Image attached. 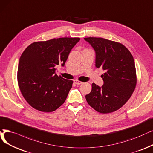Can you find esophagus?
I'll return each mask as SVG.
<instances>
[{
    "label": "esophagus",
    "instance_id": "1",
    "mask_svg": "<svg viewBox=\"0 0 153 153\" xmlns=\"http://www.w3.org/2000/svg\"><path fill=\"white\" fill-rule=\"evenodd\" d=\"M74 83H76V85H80V84L83 83V82H80V81H79V80H74Z\"/></svg>",
    "mask_w": 153,
    "mask_h": 153
}]
</instances>
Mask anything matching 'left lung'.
Here are the masks:
<instances>
[{"mask_svg": "<svg viewBox=\"0 0 153 153\" xmlns=\"http://www.w3.org/2000/svg\"><path fill=\"white\" fill-rule=\"evenodd\" d=\"M84 39L95 51V66L105 71L101 87L91 84L85 98L88 104L102 114L113 112L123 107L135 90L137 77L133 56L123 44L102 38Z\"/></svg>", "mask_w": 153, "mask_h": 153, "instance_id": "left-lung-1", "label": "left lung"}]
</instances>
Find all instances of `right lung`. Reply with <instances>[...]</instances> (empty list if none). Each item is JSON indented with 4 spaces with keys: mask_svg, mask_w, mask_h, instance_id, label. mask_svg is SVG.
I'll return each instance as SVG.
<instances>
[{
    "mask_svg": "<svg viewBox=\"0 0 153 153\" xmlns=\"http://www.w3.org/2000/svg\"><path fill=\"white\" fill-rule=\"evenodd\" d=\"M79 38H54L34 42L19 59L17 82L29 104L44 112L54 111L66 100L73 81L58 76L56 65L64 66Z\"/></svg>",
    "mask_w": 153,
    "mask_h": 153,
    "instance_id": "1",
    "label": "right lung"
}]
</instances>
